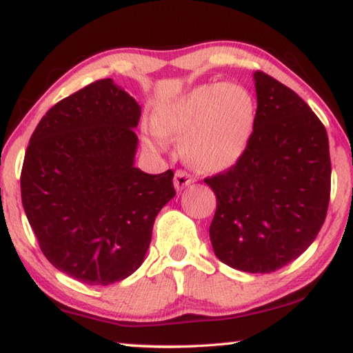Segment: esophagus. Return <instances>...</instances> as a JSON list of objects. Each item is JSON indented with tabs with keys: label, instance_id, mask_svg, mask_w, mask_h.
Returning <instances> with one entry per match:
<instances>
[{
	"label": "esophagus",
	"instance_id": "obj_1",
	"mask_svg": "<svg viewBox=\"0 0 353 353\" xmlns=\"http://www.w3.org/2000/svg\"><path fill=\"white\" fill-rule=\"evenodd\" d=\"M191 182H193V177H191L188 172H185L182 170L176 171V176H174V187L176 190H183L187 185H190Z\"/></svg>",
	"mask_w": 353,
	"mask_h": 353
}]
</instances>
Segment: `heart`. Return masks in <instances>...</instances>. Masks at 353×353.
<instances>
[{"label": "heart", "instance_id": "obj_1", "mask_svg": "<svg viewBox=\"0 0 353 353\" xmlns=\"http://www.w3.org/2000/svg\"><path fill=\"white\" fill-rule=\"evenodd\" d=\"M256 121V104L240 83H208L165 101L152 115L160 137L181 135V152L204 172L234 166L246 152ZM160 148L159 141L151 143Z\"/></svg>", "mask_w": 353, "mask_h": 353}]
</instances>
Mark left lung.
Masks as SVG:
<instances>
[{
  "label": "left lung",
  "instance_id": "left-lung-1",
  "mask_svg": "<svg viewBox=\"0 0 353 353\" xmlns=\"http://www.w3.org/2000/svg\"><path fill=\"white\" fill-rule=\"evenodd\" d=\"M256 121L243 157L205 183L216 194L214 255L234 270L274 272L305 252L325 221L330 151L324 124L297 93L254 73Z\"/></svg>",
  "mask_w": 353,
  "mask_h": 353
}]
</instances>
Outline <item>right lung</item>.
Segmentation results:
<instances>
[{
  "label": "right lung",
  "mask_w": 353,
  "mask_h": 353,
  "mask_svg": "<svg viewBox=\"0 0 353 353\" xmlns=\"http://www.w3.org/2000/svg\"><path fill=\"white\" fill-rule=\"evenodd\" d=\"M141 107L112 79L52 105L29 140L21 201L48 261L87 285L134 274L155 216L174 198V172L135 166Z\"/></svg>",
  "instance_id": "add662e5"
}]
</instances>
